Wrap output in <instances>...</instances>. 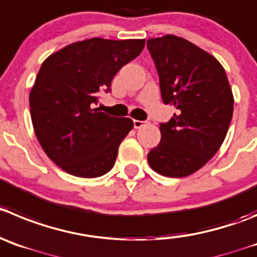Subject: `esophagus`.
Instances as JSON below:
<instances>
[{
    "label": "esophagus",
    "mask_w": 257,
    "mask_h": 257,
    "mask_svg": "<svg viewBox=\"0 0 257 257\" xmlns=\"http://www.w3.org/2000/svg\"><path fill=\"white\" fill-rule=\"evenodd\" d=\"M133 125H134V128H136V129H140V128H142L143 125H145V121L133 120Z\"/></svg>",
    "instance_id": "obj_1"
}]
</instances>
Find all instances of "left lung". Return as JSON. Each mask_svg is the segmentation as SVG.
Here are the masks:
<instances>
[{
    "label": "left lung",
    "instance_id": "8db88e82",
    "mask_svg": "<svg viewBox=\"0 0 257 257\" xmlns=\"http://www.w3.org/2000/svg\"><path fill=\"white\" fill-rule=\"evenodd\" d=\"M156 64L162 101L176 114L160 124L161 142L148 164L167 177L198 171L217 153L233 114V95L222 64L193 43L175 37L147 40Z\"/></svg>",
    "mask_w": 257,
    "mask_h": 257
}]
</instances>
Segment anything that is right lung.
Returning <instances> with one entry per match:
<instances>
[{"label": "right lung", "instance_id": "right-lung-1", "mask_svg": "<svg viewBox=\"0 0 257 257\" xmlns=\"http://www.w3.org/2000/svg\"><path fill=\"white\" fill-rule=\"evenodd\" d=\"M145 43L92 38L67 45L42 64L29 97L31 121L44 152L62 170L91 179L112 169L133 121L110 116L96 105Z\"/></svg>", "mask_w": 257, "mask_h": 257}]
</instances>
